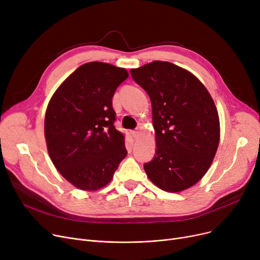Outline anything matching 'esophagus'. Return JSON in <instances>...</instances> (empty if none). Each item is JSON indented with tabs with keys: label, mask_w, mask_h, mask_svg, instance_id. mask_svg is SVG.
I'll return each mask as SVG.
<instances>
[{
	"label": "esophagus",
	"mask_w": 260,
	"mask_h": 260,
	"mask_svg": "<svg viewBox=\"0 0 260 260\" xmlns=\"http://www.w3.org/2000/svg\"><path fill=\"white\" fill-rule=\"evenodd\" d=\"M132 135H133L134 138H138L139 136H140V132H139V131H133V132H132Z\"/></svg>",
	"instance_id": "34e87169"
}]
</instances>
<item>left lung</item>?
I'll return each mask as SVG.
<instances>
[{"mask_svg": "<svg viewBox=\"0 0 260 260\" xmlns=\"http://www.w3.org/2000/svg\"><path fill=\"white\" fill-rule=\"evenodd\" d=\"M131 75L152 102L156 155L144 171L171 193L195 185L210 169L220 139L219 116L200 80L170 62L154 61Z\"/></svg>", "mask_w": 260, "mask_h": 260, "instance_id": "left-lung-1", "label": "left lung"}]
</instances>
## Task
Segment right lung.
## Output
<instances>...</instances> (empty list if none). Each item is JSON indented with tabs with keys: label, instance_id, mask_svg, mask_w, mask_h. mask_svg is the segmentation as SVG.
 <instances>
[{
	"label": "right lung",
	"instance_id": "add662e5",
	"mask_svg": "<svg viewBox=\"0 0 260 260\" xmlns=\"http://www.w3.org/2000/svg\"><path fill=\"white\" fill-rule=\"evenodd\" d=\"M127 77L125 68L88 62L68 76L49 100L44 121L47 151L54 168L79 189L104 187L127 155L124 135L114 126L112 103Z\"/></svg>",
	"mask_w": 260,
	"mask_h": 260
}]
</instances>
